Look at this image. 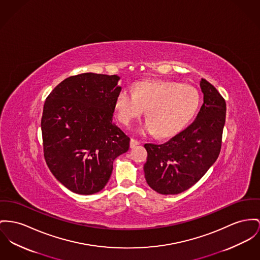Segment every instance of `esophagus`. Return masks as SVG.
<instances>
[{
  "mask_svg": "<svg viewBox=\"0 0 260 260\" xmlns=\"http://www.w3.org/2000/svg\"><path fill=\"white\" fill-rule=\"evenodd\" d=\"M139 144H140V142L136 139L132 138L130 140V147L131 148H135L136 146H138Z\"/></svg>",
  "mask_w": 260,
  "mask_h": 260,
  "instance_id": "obj_1",
  "label": "esophagus"
}]
</instances>
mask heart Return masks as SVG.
I'll return each mask as SVG.
<instances>
[{
  "label": "heart",
  "instance_id": "1",
  "mask_svg": "<svg viewBox=\"0 0 260 260\" xmlns=\"http://www.w3.org/2000/svg\"><path fill=\"white\" fill-rule=\"evenodd\" d=\"M200 103L195 87L174 81L156 80L137 83L132 91L122 88L114 108L118 120L130 126L145 109L143 133L170 137L179 132L194 116Z\"/></svg>",
  "mask_w": 260,
  "mask_h": 260
}]
</instances>
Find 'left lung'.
I'll list each match as a JSON object with an SVG mask.
<instances>
[{
	"instance_id": "8db88e82",
	"label": "left lung",
	"mask_w": 260,
	"mask_h": 260,
	"mask_svg": "<svg viewBox=\"0 0 260 260\" xmlns=\"http://www.w3.org/2000/svg\"><path fill=\"white\" fill-rule=\"evenodd\" d=\"M203 104L196 119L168 142L145 144L144 165L149 186L159 194H178L194 185L220 155L225 102L205 79L200 82Z\"/></svg>"
}]
</instances>
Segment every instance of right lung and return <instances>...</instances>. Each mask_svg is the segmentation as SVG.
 <instances>
[{"label":"right lung","instance_id":"1","mask_svg":"<svg viewBox=\"0 0 260 260\" xmlns=\"http://www.w3.org/2000/svg\"><path fill=\"white\" fill-rule=\"evenodd\" d=\"M116 75L84 73L61 82L47 96L41 118L43 152L53 175L69 190H102L113 160L129 150L130 138L113 122L121 90Z\"/></svg>","mask_w":260,"mask_h":260}]
</instances>
